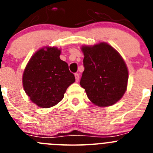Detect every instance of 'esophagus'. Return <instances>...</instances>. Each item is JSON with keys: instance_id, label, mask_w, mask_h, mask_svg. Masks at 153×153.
Wrapping results in <instances>:
<instances>
[{"instance_id": "34e87169", "label": "esophagus", "mask_w": 153, "mask_h": 153, "mask_svg": "<svg viewBox=\"0 0 153 153\" xmlns=\"http://www.w3.org/2000/svg\"><path fill=\"white\" fill-rule=\"evenodd\" d=\"M74 76H75L76 81V82H78V81H79V74H74Z\"/></svg>"}]
</instances>
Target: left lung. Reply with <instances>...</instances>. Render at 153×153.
Masks as SVG:
<instances>
[{
  "mask_svg": "<svg viewBox=\"0 0 153 153\" xmlns=\"http://www.w3.org/2000/svg\"><path fill=\"white\" fill-rule=\"evenodd\" d=\"M84 71L80 86L89 100L98 106H112L124 95L129 78L128 69L121 55L112 46L100 43L83 46Z\"/></svg>",
  "mask_w": 153,
  "mask_h": 153,
  "instance_id": "8db88e82",
  "label": "left lung"
}]
</instances>
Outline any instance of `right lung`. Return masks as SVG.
<instances>
[{"label": "right lung", "instance_id": "right-lung-1", "mask_svg": "<svg viewBox=\"0 0 153 153\" xmlns=\"http://www.w3.org/2000/svg\"><path fill=\"white\" fill-rule=\"evenodd\" d=\"M60 50L46 47L31 56L24 69L23 86L30 100L42 108L55 106L63 100L68 86L75 82L68 64L60 60Z\"/></svg>", "mask_w": 153, "mask_h": 153}]
</instances>
